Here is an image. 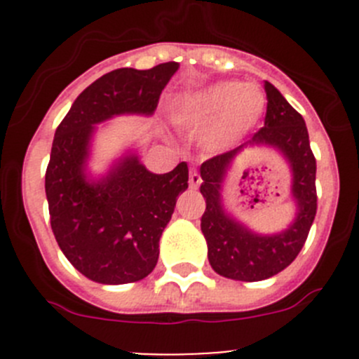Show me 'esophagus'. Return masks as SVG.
<instances>
[{
  "label": "esophagus",
  "instance_id": "esophagus-1",
  "mask_svg": "<svg viewBox=\"0 0 359 359\" xmlns=\"http://www.w3.org/2000/svg\"><path fill=\"white\" fill-rule=\"evenodd\" d=\"M200 184H201L200 173H198L196 170H191V173H189V186H191V189H198V187H200Z\"/></svg>",
  "mask_w": 359,
  "mask_h": 359
}]
</instances>
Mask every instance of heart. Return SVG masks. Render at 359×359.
<instances>
[{"mask_svg":"<svg viewBox=\"0 0 359 359\" xmlns=\"http://www.w3.org/2000/svg\"><path fill=\"white\" fill-rule=\"evenodd\" d=\"M264 109L266 95L259 86L226 81L184 99L177 111V121L193 128L217 123L210 144L224 146L255 125Z\"/></svg>","mask_w":359,"mask_h":359,"instance_id":"obj_1","label":"heart"}]
</instances>
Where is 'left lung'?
Segmentation results:
<instances>
[{
	"instance_id": "obj_1",
	"label": "left lung",
	"mask_w": 359,
	"mask_h": 359,
	"mask_svg": "<svg viewBox=\"0 0 359 359\" xmlns=\"http://www.w3.org/2000/svg\"><path fill=\"white\" fill-rule=\"evenodd\" d=\"M267 111L264 126L252 139L206 159L201 165L200 187L206 201L201 231L208 245V260L217 274L238 281H262L281 273L299 255L307 240L318 208L316 159L309 146L304 118L287 102L280 90L264 81ZM253 145L274 147L284 154L292 170V196L296 219L276 235H257L238 223L223 208L222 187L233 158Z\"/></svg>"
}]
</instances>
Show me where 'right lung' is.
I'll return each mask as SVG.
<instances>
[{
	"label": "right lung",
	"mask_w": 359,
	"mask_h": 359,
	"mask_svg": "<svg viewBox=\"0 0 359 359\" xmlns=\"http://www.w3.org/2000/svg\"><path fill=\"white\" fill-rule=\"evenodd\" d=\"M177 69V62H165L146 71L107 72L79 93L55 130L45 175L50 224L69 262L97 283H133L154 269L159 238L177 196L187 189L189 170L182 161L158 175L132 153L107 175L88 179L95 125L119 114H153Z\"/></svg>",
	"instance_id": "obj_1"
}]
</instances>
